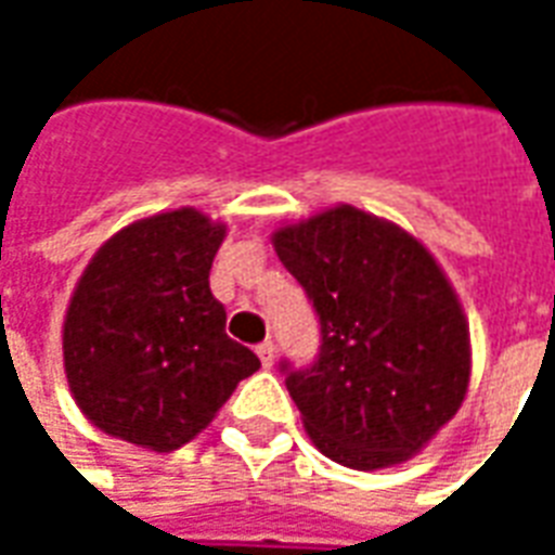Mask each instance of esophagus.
<instances>
[{
	"label": "esophagus",
	"instance_id": "1",
	"mask_svg": "<svg viewBox=\"0 0 555 555\" xmlns=\"http://www.w3.org/2000/svg\"><path fill=\"white\" fill-rule=\"evenodd\" d=\"M255 353H258L261 365H264V369H270V365H273V360H276V345H273V341H261V345L255 348Z\"/></svg>",
	"mask_w": 555,
	"mask_h": 555
}]
</instances>
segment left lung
I'll use <instances>...</instances> for the list:
<instances>
[{
	"mask_svg": "<svg viewBox=\"0 0 555 555\" xmlns=\"http://www.w3.org/2000/svg\"><path fill=\"white\" fill-rule=\"evenodd\" d=\"M273 249L321 321L318 360L282 365L318 452L350 469L410 461L461 410L473 369L464 306L437 258L353 205L282 225Z\"/></svg>",
	"mask_w": 555,
	"mask_h": 555,
	"instance_id": "left-lung-1",
	"label": "left lung"
}]
</instances>
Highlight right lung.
Instances as JSON below:
<instances>
[{
  "label": "right lung",
  "mask_w": 555,
  "mask_h": 555,
  "mask_svg": "<svg viewBox=\"0 0 555 555\" xmlns=\"http://www.w3.org/2000/svg\"><path fill=\"white\" fill-rule=\"evenodd\" d=\"M225 222L163 210L113 234L82 270L65 326L70 396L94 428L147 452H175L261 369L225 336L210 264Z\"/></svg>",
  "instance_id": "obj_1"
}]
</instances>
